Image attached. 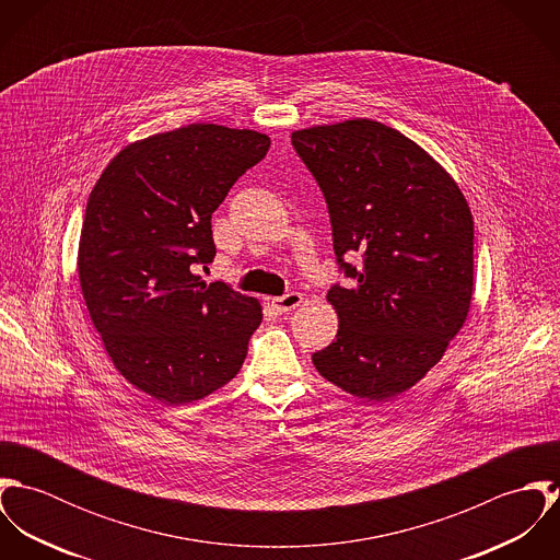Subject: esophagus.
Here are the masks:
<instances>
[{
    "instance_id": "34e87169",
    "label": "esophagus",
    "mask_w": 560,
    "mask_h": 560,
    "mask_svg": "<svg viewBox=\"0 0 560 560\" xmlns=\"http://www.w3.org/2000/svg\"><path fill=\"white\" fill-rule=\"evenodd\" d=\"M302 293H287V295H282V298H273L271 300V306H273V311H278L280 315H284V313H291V311H295L300 304H302Z\"/></svg>"
}]
</instances>
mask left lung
I'll return each mask as SVG.
<instances>
[{
    "label": "left lung",
    "mask_w": 560,
    "mask_h": 560,
    "mask_svg": "<svg viewBox=\"0 0 560 560\" xmlns=\"http://www.w3.org/2000/svg\"><path fill=\"white\" fill-rule=\"evenodd\" d=\"M291 144L327 202L336 340L320 375L369 400L397 397L444 355L470 311L475 222L448 172L397 129L355 118L295 131ZM360 253L355 268L345 255Z\"/></svg>",
    "instance_id": "8db88e82"
}]
</instances>
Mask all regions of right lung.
<instances>
[{
	"label": "right lung",
	"mask_w": 560,
	"mask_h": 560,
	"mask_svg": "<svg viewBox=\"0 0 560 560\" xmlns=\"http://www.w3.org/2000/svg\"><path fill=\"white\" fill-rule=\"evenodd\" d=\"M271 140L187 125L122 149L96 180L81 226V293L118 373L170 405L229 384L262 313L194 265L213 262L211 215Z\"/></svg>",
	"instance_id": "1"
}]
</instances>
